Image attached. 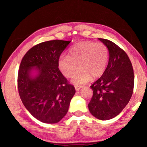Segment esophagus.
I'll return each instance as SVG.
<instances>
[{
  "mask_svg": "<svg viewBox=\"0 0 147 147\" xmlns=\"http://www.w3.org/2000/svg\"><path fill=\"white\" fill-rule=\"evenodd\" d=\"M82 87V86H75V89L76 91H79Z\"/></svg>",
  "mask_w": 147,
  "mask_h": 147,
  "instance_id": "1",
  "label": "esophagus"
}]
</instances>
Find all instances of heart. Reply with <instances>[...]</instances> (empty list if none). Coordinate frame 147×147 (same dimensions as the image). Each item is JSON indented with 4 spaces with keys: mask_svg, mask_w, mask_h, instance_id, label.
Wrapping results in <instances>:
<instances>
[{
    "mask_svg": "<svg viewBox=\"0 0 147 147\" xmlns=\"http://www.w3.org/2000/svg\"><path fill=\"white\" fill-rule=\"evenodd\" d=\"M109 59L108 47L102 43L82 41L76 43L69 51V56L63 55L59 59L58 66L65 77H71L76 85L86 83L90 80L98 78L106 71ZM79 65H78V64Z\"/></svg>",
    "mask_w": 147,
    "mask_h": 147,
    "instance_id": "heart-1",
    "label": "heart"
}]
</instances>
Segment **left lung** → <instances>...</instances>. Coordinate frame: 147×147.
Instances as JSON below:
<instances>
[{"mask_svg": "<svg viewBox=\"0 0 147 147\" xmlns=\"http://www.w3.org/2000/svg\"><path fill=\"white\" fill-rule=\"evenodd\" d=\"M98 39L108 47L109 58L102 76L91 86L93 92L88 108L94 117L106 121L118 115L129 102L134 91V74L124 50L108 39Z\"/></svg>", "mask_w": 147, "mask_h": 147, "instance_id": "1", "label": "left lung"}]
</instances>
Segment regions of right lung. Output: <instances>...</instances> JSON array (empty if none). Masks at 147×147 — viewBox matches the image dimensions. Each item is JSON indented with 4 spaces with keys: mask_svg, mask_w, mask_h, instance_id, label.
<instances>
[{
    "mask_svg": "<svg viewBox=\"0 0 147 147\" xmlns=\"http://www.w3.org/2000/svg\"><path fill=\"white\" fill-rule=\"evenodd\" d=\"M71 41L55 39L36 45L27 51L20 64V98L31 115L45 123H56L63 119L76 92L58 68L59 57ZM33 67L38 71L35 78L30 76Z\"/></svg>",
    "mask_w": 147,
    "mask_h": 147,
    "instance_id": "obj_1",
    "label": "right lung"
}]
</instances>
